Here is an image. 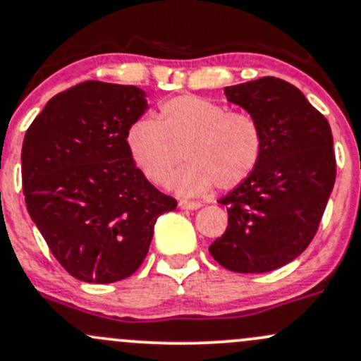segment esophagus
I'll list each match as a JSON object with an SVG mask.
<instances>
[{
	"label": "esophagus",
	"instance_id": "34e87169",
	"mask_svg": "<svg viewBox=\"0 0 361 361\" xmlns=\"http://www.w3.org/2000/svg\"><path fill=\"white\" fill-rule=\"evenodd\" d=\"M178 206L181 207V209H187V211H195L200 207V202H192V200H180V204Z\"/></svg>",
	"mask_w": 361,
	"mask_h": 361
}]
</instances>
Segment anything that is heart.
Masks as SVG:
<instances>
[{
	"mask_svg": "<svg viewBox=\"0 0 361 361\" xmlns=\"http://www.w3.org/2000/svg\"><path fill=\"white\" fill-rule=\"evenodd\" d=\"M136 168L154 185H166L181 159L188 161L171 187L197 197L212 187H238L252 174L263 154V131L247 112L197 94H180L159 107V121L140 117L126 131ZM184 154H181L180 152Z\"/></svg>",
	"mask_w": 361,
	"mask_h": 361,
	"instance_id": "obj_1",
	"label": "heart"
}]
</instances>
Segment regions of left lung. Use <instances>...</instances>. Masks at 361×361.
Listing matches in <instances>:
<instances>
[{"label":"left lung","mask_w":361,"mask_h":361,"mask_svg":"<svg viewBox=\"0 0 361 361\" xmlns=\"http://www.w3.org/2000/svg\"><path fill=\"white\" fill-rule=\"evenodd\" d=\"M225 94L256 117L263 154L247 180L219 200L228 226L209 252L226 270L267 273L295 259L317 233L336 181L332 131L283 79L268 75Z\"/></svg>","instance_id":"8db88e82"}]
</instances>
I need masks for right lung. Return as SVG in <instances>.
Listing matches in <instances>:
<instances>
[{"label": "right lung", "instance_id": "right-lung-1", "mask_svg": "<svg viewBox=\"0 0 361 361\" xmlns=\"http://www.w3.org/2000/svg\"><path fill=\"white\" fill-rule=\"evenodd\" d=\"M147 109L136 86L86 81L55 94L25 133V206L56 261L82 282L133 275L157 218L176 209L128 152V128Z\"/></svg>", "mask_w": 361, "mask_h": 361}]
</instances>
